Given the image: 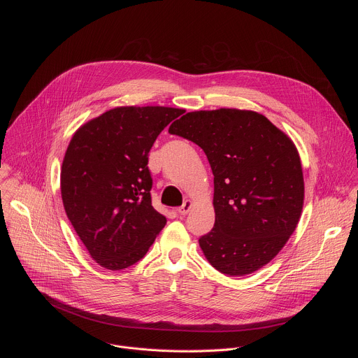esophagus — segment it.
Instances as JSON below:
<instances>
[{"label":"esophagus","mask_w":358,"mask_h":358,"mask_svg":"<svg viewBox=\"0 0 358 358\" xmlns=\"http://www.w3.org/2000/svg\"><path fill=\"white\" fill-rule=\"evenodd\" d=\"M191 208H192V201H189V199H185L184 201V203L182 206L177 210V213L180 214V215H187L189 211H191Z\"/></svg>","instance_id":"1"}]
</instances>
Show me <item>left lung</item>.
<instances>
[{
    "label": "left lung",
    "instance_id": "obj_1",
    "mask_svg": "<svg viewBox=\"0 0 358 358\" xmlns=\"http://www.w3.org/2000/svg\"><path fill=\"white\" fill-rule=\"evenodd\" d=\"M169 131L198 144L214 174L215 224L199 238L221 273L245 276L269 264L294 232L304 181L293 141L264 115L189 112Z\"/></svg>",
    "mask_w": 358,
    "mask_h": 358
}]
</instances>
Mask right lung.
Here are the masks:
<instances>
[{"instance_id":"add662e5","label":"right lung","mask_w":358,"mask_h":358,"mask_svg":"<svg viewBox=\"0 0 358 358\" xmlns=\"http://www.w3.org/2000/svg\"><path fill=\"white\" fill-rule=\"evenodd\" d=\"M182 112L115 108L73 134L62 163V201L78 236L101 268L134 265L164 228L166 217L151 206L148 151Z\"/></svg>"}]
</instances>
